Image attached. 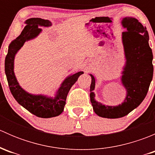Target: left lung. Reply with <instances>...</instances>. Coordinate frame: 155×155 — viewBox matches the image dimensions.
I'll return each mask as SVG.
<instances>
[{"label": "left lung", "instance_id": "8db88e82", "mask_svg": "<svg viewBox=\"0 0 155 155\" xmlns=\"http://www.w3.org/2000/svg\"><path fill=\"white\" fill-rule=\"evenodd\" d=\"M121 23L127 30L121 37L125 58L120 77L126 91L124 101L117 106H108L96 101L93 91L97 79L94 75L89 74L91 77V103L95 113L103 118H121L138 107L145 99L153 78V54L146 28L134 17H124Z\"/></svg>", "mask_w": 155, "mask_h": 155}]
</instances>
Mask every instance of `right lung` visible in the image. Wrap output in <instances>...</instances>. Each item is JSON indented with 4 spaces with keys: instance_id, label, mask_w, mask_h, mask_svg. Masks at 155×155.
Masks as SVG:
<instances>
[{
    "instance_id": "obj_1",
    "label": "right lung",
    "mask_w": 155,
    "mask_h": 155,
    "mask_svg": "<svg viewBox=\"0 0 155 155\" xmlns=\"http://www.w3.org/2000/svg\"><path fill=\"white\" fill-rule=\"evenodd\" d=\"M25 24L26 26L21 34L9 45L8 52L5 58L4 68L10 90L15 101L33 115L43 118L56 117L64 111L70 89L76 83L79 76L84 73L80 71L67 76L56 91L54 97L34 94L26 91L19 85L14 73L15 54L25 42L35 39L42 32L43 30L39 27H50L52 24L49 20L40 18H28L25 21Z\"/></svg>"
}]
</instances>
